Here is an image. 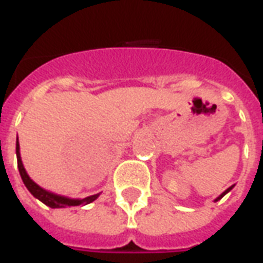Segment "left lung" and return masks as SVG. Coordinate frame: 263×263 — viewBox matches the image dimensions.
Segmentation results:
<instances>
[{
	"label": "left lung",
	"instance_id": "left-lung-1",
	"mask_svg": "<svg viewBox=\"0 0 263 263\" xmlns=\"http://www.w3.org/2000/svg\"><path fill=\"white\" fill-rule=\"evenodd\" d=\"M231 189H232V187H230V189H227V190H226V192H224V193H222V194H221V196H220V197H218V198H217V200H220V198H222V197H224V196H226V194H227V193H228V192H230V190H231ZM217 200H215V201H217Z\"/></svg>",
	"mask_w": 263,
	"mask_h": 263
}]
</instances>
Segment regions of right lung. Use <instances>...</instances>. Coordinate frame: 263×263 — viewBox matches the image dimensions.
<instances>
[{
  "label": "right lung",
  "mask_w": 263,
  "mask_h": 263,
  "mask_svg": "<svg viewBox=\"0 0 263 263\" xmlns=\"http://www.w3.org/2000/svg\"><path fill=\"white\" fill-rule=\"evenodd\" d=\"M16 159H18V169H20L21 177H22V182L26 186V189L33 194V197H36L37 200H41L43 204L49 205L50 209H62V207H70V205H80V204H88L94 201L96 198L98 197V194H94V196H88L86 198H67L63 197V196H58V194H53L45 190V189L39 187L36 183L31 180V177L28 176V173L25 172V167L22 165V160H21L20 155V143L16 141Z\"/></svg>",
  "instance_id": "obj_1"
}]
</instances>
